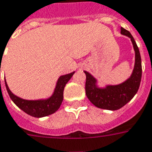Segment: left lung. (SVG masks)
<instances>
[{
  "instance_id": "1",
  "label": "left lung",
  "mask_w": 152,
  "mask_h": 152,
  "mask_svg": "<svg viewBox=\"0 0 152 152\" xmlns=\"http://www.w3.org/2000/svg\"><path fill=\"white\" fill-rule=\"evenodd\" d=\"M121 34L129 37L135 50V66L132 76L126 81L117 86H108L100 89L96 86V80L87 72L86 94L90 101L99 109L117 110L124 107L134 97L138 91L142 79V60L138 47L130 32L121 27Z\"/></svg>"
}]
</instances>
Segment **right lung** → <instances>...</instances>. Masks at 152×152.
I'll use <instances>...</instances> for the list:
<instances>
[{
	"mask_svg": "<svg viewBox=\"0 0 152 152\" xmlns=\"http://www.w3.org/2000/svg\"><path fill=\"white\" fill-rule=\"evenodd\" d=\"M74 73L75 72L60 76L58 80L53 94L48 99H41V100L23 99L20 97H17L16 95L11 93V91H10L9 87L6 84V80H5V83H6V90L10 97L20 109H22L24 112L28 113L30 116L35 117V118H42V117L48 116L55 113L60 108L61 102L63 100L64 87L66 84L69 81V80L72 78Z\"/></svg>",
	"mask_w": 152,
	"mask_h": 152,
	"instance_id": "add662e5",
	"label": "right lung"
}]
</instances>
